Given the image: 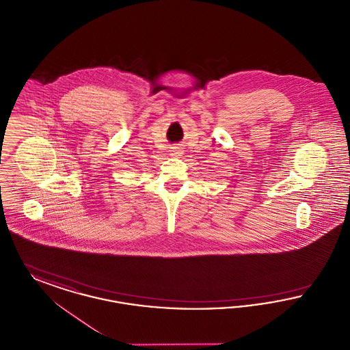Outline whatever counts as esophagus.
Masks as SVG:
<instances>
[{
    "instance_id": "34e87169",
    "label": "esophagus",
    "mask_w": 350,
    "mask_h": 350,
    "mask_svg": "<svg viewBox=\"0 0 350 350\" xmlns=\"http://www.w3.org/2000/svg\"><path fill=\"white\" fill-rule=\"evenodd\" d=\"M181 147H178V146H176V147H172V150H170V156H173V157H177V156H181Z\"/></svg>"
}]
</instances>
